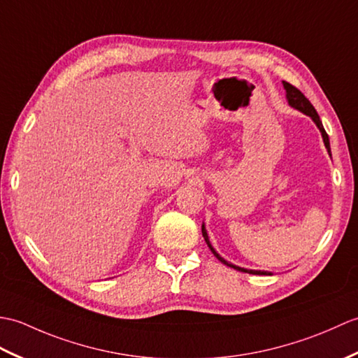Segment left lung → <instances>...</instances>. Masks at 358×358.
Wrapping results in <instances>:
<instances>
[{
	"label": "left lung",
	"mask_w": 358,
	"mask_h": 358,
	"mask_svg": "<svg viewBox=\"0 0 358 358\" xmlns=\"http://www.w3.org/2000/svg\"><path fill=\"white\" fill-rule=\"evenodd\" d=\"M283 87H285V90H287V98H288L289 106H291V107H294V108L300 110L301 113H305V115H308V116H311V117H313V121L317 124V127H319L320 131H322V136H323V141H324V145H327L328 152L331 153L328 133L324 131L323 125H322V121H320V117H319V115H317L314 106L311 104V102H309V99L305 96V94L301 93V92L297 89V87H294L292 84H289V83H287V81H283ZM202 234H203V239H205L206 245H208V248L211 250V252H213L214 256H216V257H217V259H219L224 265H227V266H231V268L237 269V271H243V273H250V274H266L265 271H254V269H245V268H241V266H236V265H233V264H229V262H227L225 259H222V257L219 256V254L216 252V250L213 248L211 243H210V239H208V234H206V231H205V227H203V225H202Z\"/></svg>",
	"instance_id": "1"
}]
</instances>
